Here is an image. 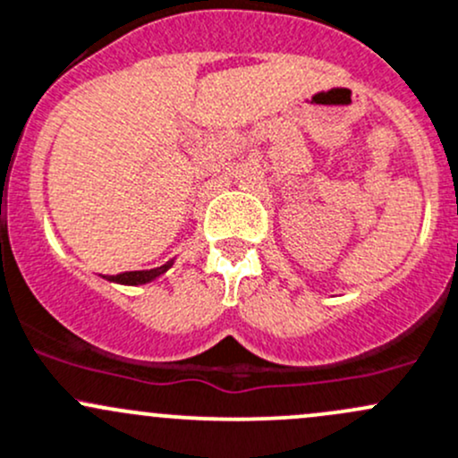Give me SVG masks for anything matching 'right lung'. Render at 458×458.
Listing matches in <instances>:
<instances>
[{"mask_svg":"<svg viewBox=\"0 0 458 458\" xmlns=\"http://www.w3.org/2000/svg\"><path fill=\"white\" fill-rule=\"evenodd\" d=\"M171 266H173V261H168L160 267L138 269V272H123V274H115V276H105V278H107V281H114V283H123V285H144V283H151L153 278H157L160 274H165Z\"/></svg>","mask_w":458,"mask_h":458,"instance_id":"1","label":"right lung"}]
</instances>
